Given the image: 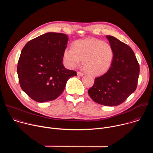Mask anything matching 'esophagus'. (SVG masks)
Listing matches in <instances>:
<instances>
[{
  "label": "esophagus",
  "mask_w": 153,
  "mask_h": 153,
  "mask_svg": "<svg viewBox=\"0 0 153 153\" xmlns=\"http://www.w3.org/2000/svg\"><path fill=\"white\" fill-rule=\"evenodd\" d=\"M77 76H80V77H82V76H83V73H82V72H80V71H77Z\"/></svg>",
  "instance_id": "esophagus-1"
}]
</instances>
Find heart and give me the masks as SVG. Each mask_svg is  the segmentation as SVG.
<instances>
[{
    "label": "heart",
    "instance_id": "heart-1",
    "mask_svg": "<svg viewBox=\"0 0 153 153\" xmlns=\"http://www.w3.org/2000/svg\"><path fill=\"white\" fill-rule=\"evenodd\" d=\"M113 58L111 46L95 38L76 40L73 48H67L63 53V60L68 67H76L83 60L86 71L92 76H99L106 72Z\"/></svg>",
    "mask_w": 153,
    "mask_h": 153
}]
</instances>
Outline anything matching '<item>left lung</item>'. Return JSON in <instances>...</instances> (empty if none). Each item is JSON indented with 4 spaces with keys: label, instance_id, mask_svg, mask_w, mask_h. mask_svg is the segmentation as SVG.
<instances>
[{
    "label": "left lung",
    "instance_id": "8db88e82",
    "mask_svg": "<svg viewBox=\"0 0 153 153\" xmlns=\"http://www.w3.org/2000/svg\"><path fill=\"white\" fill-rule=\"evenodd\" d=\"M113 50L108 71L96 77L88 94L95 102L105 106L122 103L136 89L140 67L134 51L125 43L106 36Z\"/></svg>",
    "mask_w": 153,
    "mask_h": 153
}]
</instances>
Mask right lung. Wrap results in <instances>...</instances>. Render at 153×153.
Instances as JSON below:
<instances>
[{
  "instance_id": "obj_1",
  "label": "right lung",
  "mask_w": 153,
  "mask_h": 153,
  "mask_svg": "<svg viewBox=\"0 0 153 153\" xmlns=\"http://www.w3.org/2000/svg\"><path fill=\"white\" fill-rule=\"evenodd\" d=\"M68 36L47 33L26 43L17 64L21 88L33 100L45 102L57 99L63 91L67 80L77 76L65 68L62 61Z\"/></svg>"
}]
</instances>
